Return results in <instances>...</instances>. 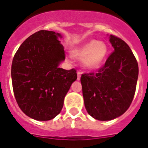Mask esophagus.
Returning a JSON list of instances; mask_svg holds the SVG:
<instances>
[{"instance_id": "1", "label": "esophagus", "mask_w": 148, "mask_h": 148, "mask_svg": "<svg viewBox=\"0 0 148 148\" xmlns=\"http://www.w3.org/2000/svg\"><path fill=\"white\" fill-rule=\"evenodd\" d=\"M82 71H77V80H80V79H81V75H82Z\"/></svg>"}]
</instances>
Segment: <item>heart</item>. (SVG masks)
<instances>
[{"label":"heart","mask_w":148,"mask_h":148,"mask_svg":"<svg viewBox=\"0 0 148 148\" xmlns=\"http://www.w3.org/2000/svg\"><path fill=\"white\" fill-rule=\"evenodd\" d=\"M108 48L103 42L91 40L72 51L77 59L83 60V64L88 69L98 68L106 56Z\"/></svg>","instance_id":"obj_1"}]
</instances>
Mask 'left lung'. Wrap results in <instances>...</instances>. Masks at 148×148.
Listing matches in <instances>:
<instances>
[{"label": "left lung", "instance_id": "8db88e82", "mask_svg": "<svg viewBox=\"0 0 148 148\" xmlns=\"http://www.w3.org/2000/svg\"><path fill=\"white\" fill-rule=\"evenodd\" d=\"M114 49L103 66L95 73L82 74L81 83L84 106L88 113L98 120L107 121L120 116L134 99L138 64L125 42L110 35Z\"/></svg>", "mask_w": 148, "mask_h": 148}]
</instances>
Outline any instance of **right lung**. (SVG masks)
<instances>
[{
  "label": "right lung",
  "mask_w": 148,
  "mask_h": 148,
  "mask_svg": "<svg viewBox=\"0 0 148 148\" xmlns=\"http://www.w3.org/2000/svg\"><path fill=\"white\" fill-rule=\"evenodd\" d=\"M61 34L40 30L27 38L14 55L11 79L19 108L32 119L47 121L61 111L65 95L77 79L76 70L59 65L65 53Z\"/></svg>",
  "instance_id": "add662e5"
}]
</instances>
